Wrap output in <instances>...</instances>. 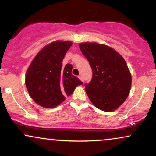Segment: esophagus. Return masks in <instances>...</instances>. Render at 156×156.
Returning a JSON list of instances; mask_svg holds the SVG:
<instances>
[{"label":"esophagus","instance_id":"esophagus-1","mask_svg":"<svg viewBox=\"0 0 156 156\" xmlns=\"http://www.w3.org/2000/svg\"><path fill=\"white\" fill-rule=\"evenodd\" d=\"M78 78H79V79H80V80H82V81L83 82V78L82 76H78Z\"/></svg>","mask_w":156,"mask_h":156}]
</instances>
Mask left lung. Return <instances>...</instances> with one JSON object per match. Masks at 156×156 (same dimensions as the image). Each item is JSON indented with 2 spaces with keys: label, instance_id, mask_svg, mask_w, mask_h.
Masks as SVG:
<instances>
[{
  "label": "left lung",
  "instance_id": "obj_1",
  "mask_svg": "<svg viewBox=\"0 0 156 156\" xmlns=\"http://www.w3.org/2000/svg\"><path fill=\"white\" fill-rule=\"evenodd\" d=\"M79 47L93 72L90 82L85 84L88 98L98 109L114 111L130 91L132 77L125 60L106 45L86 42L80 43Z\"/></svg>",
  "mask_w": 156,
  "mask_h": 156
}]
</instances>
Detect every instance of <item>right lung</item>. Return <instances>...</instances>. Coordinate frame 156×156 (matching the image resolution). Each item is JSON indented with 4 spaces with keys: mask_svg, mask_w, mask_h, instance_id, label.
<instances>
[{
    "mask_svg": "<svg viewBox=\"0 0 156 156\" xmlns=\"http://www.w3.org/2000/svg\"><path fill=\"white\" fill-rule=\"evenodd\" d=\"M71 42L57 41L47 44L34 58L26 75L25 83L33 100L45 108H53L83 83L72 75L73 66L62 62Z\"/></svg>",
    "mask_w": 156,
    "mask_h": 156,
    "instance_id": "obj_1",
    "label": "right lung"
}]
</instances>
